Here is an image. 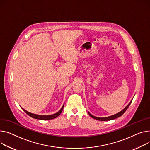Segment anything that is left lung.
Masks as SVG:
<instances>
[{"instance_id":"left-lung-1","label":"left lung","mask_w":150,"mask_h":150,"mask_svg":"<svg viewBox=\"0 0 150 150\" xmlns=\"http://www.w3.org/2000/svg\"><path fill=\"white\" fill-rule=\"evenodd\" d=\"M132 101H131V102L129 103L128 104V105L127 107H125V108H124L122 111H121L120 112L117 113V114H116V115H113V116H111L105 117H95V116H93L92 115H91L90 113H88V115H89L90 116H91L92 118L95 119H96V120H98V121H110V120H112V119H116V118H117V117H120L121 116H122V115L125 112V111L127 110V108H128V107L129 106V105H130V104L132 103Z\"/></svg>"}]
</instances>
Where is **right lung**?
<instances>
[{"mask_svg": "<svg viewBox=\"0 0 150 150\" xmlns=\"http://www.w3.org/2000/svg\"><path fill=\"white\" fill-rule=\"evenodd\" d=\"M63 107H64V105L62 107V108L60 109V110H59V112H58L57 113L54 114V115H35V114H33V113H29L26 110H25L23 108H22L23 110L25 111V112L29 116H31L33 118H35V119H40V120H49V119H55V117H58L59 115L61 114V113L63 111Z\"/></svg>", "mask_w": 150, "mask_h": 150, "instance_id": "add662e5", "label": "right lung"}]
</instances>
